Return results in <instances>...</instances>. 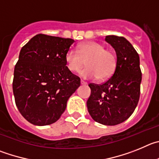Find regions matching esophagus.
Wrapping results in <instances>:
<instances>
[{
    "label": "esophagus",
    "mask_w": 159,
    "mask_h": 159,
    "mask_svg": "<svg viewBox=\"0 0 159 159\" xmlns=\"http://www.w3.org/2000/svg\"><path fill=\"white\" fill-rule=\"evenodd\" d=\"M81 85H86L87 83L85 82V81H83V80H81Z\"/></svg>",
    "instance_id": "1"
}]
</instances>
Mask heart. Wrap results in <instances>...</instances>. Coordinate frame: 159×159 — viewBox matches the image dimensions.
<instances>
[{"instance_id": "b5f03b06", "label": "heart", "mask_w": 159, "mask_h": 159, "mask_svg": "<svg viewBox=\"0 0 159 159\" xmlns=\"http://www.w3.org/2000/svg\"><path fill=\"white\" fill-rule=\"evenodd\" d=\"M67 68L72 72H78L84 66L87 67L79 72L80 76L89 79L100 81L108 79L112 75L116 66V56L113 51L104 49L101 43L89 41L78 47V50L70 49L65 55Z\"/></svg>"}]
</instances>
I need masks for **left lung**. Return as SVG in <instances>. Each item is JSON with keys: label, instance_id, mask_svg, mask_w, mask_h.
<instances>
[{"label": "left lung", "instance_id": "8db88e82", "mask_svg": "<svg viewBox=\"0 0 159 159\" xmlns=\"http://www.w3.org/2000/svg\"><path fill=\"white\" fill-rule=\"evenodd\" d=\"M105 41L116 54V66L111 78L101 85L89 84L87 108L93 120L113 126L128 120L139 100L142 73L139 56L124 37L107 35Z\"/></svg>", "mask_w": 159, "mask_h": 159}]
</instances>
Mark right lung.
Instances as JSON below:
<instances>
[{"label": "right lung", "instance_id": "right-lung-1", "mask_svg": "<svg viewBox=\"0 0 159 159\" xmlns=\"http://www.w3.org/2000/svg\"><path fill=\"white\" fill-rule=\"evenodd\" d=\"M74 42L39 34L21 48L12 89L17 108L31 124L45 126L56 122L80 86L79 77L70 72L65 60Z\"/></svg>", "mask_w": 159, "mask_h": 159}]
</instances>
